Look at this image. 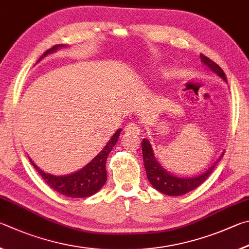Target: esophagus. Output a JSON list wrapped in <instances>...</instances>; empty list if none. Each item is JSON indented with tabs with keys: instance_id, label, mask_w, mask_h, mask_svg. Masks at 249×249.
Instances as JSON below:
<instances>
[{
	"instance_id": "obj_1",
	"label": "esophagus",
	"mask_w": 249,
	"mask_h": 249,
	"mask_svg": "<svg viewBox=\"0 0 249 249\" xmlns=\"http://www.w3.org/2000/svg\"><path fill=\"white\" fill-rule=\"evenodd\" d=\"M124 132L127 134H139V133H140V128H139L138 124L131 122V124L125 125Z\"/></svg>"
}]
</instances>
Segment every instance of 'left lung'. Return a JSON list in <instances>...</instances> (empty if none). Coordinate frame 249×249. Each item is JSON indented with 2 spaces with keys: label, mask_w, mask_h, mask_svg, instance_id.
Instances as JSON below:
<instances>
[{
  "label": "left lung",
  "mask_w": 249,
  "mask_h": 249,
  "mask_svg": "<svg viewBox=\"0 0 249 249\" xmlns=\"http://www.w3.org/2000/svg\"><path fill=\"white\" fill-rule=\"evenodd\" d=\"M200 59H201L202 62L206 64L208 68H210V70H212L213 72L216 73L217 75L223 78L226 82L225 74L223 72V70H222L219 65L203 54H200ZM142 153L143 163H144L147 179L150 180L152 186H153L155 189H158L160 193L167 196H181L197 188V187L201 185L202 182L210 176V174L212 173L213 169H214L216 163L220 162L222 156L224 155L222 154L221 158L215 162V164H213L210 168L207 169V171L201 174V175L196 177L182 178L172 175L171 173L165 171V169L160 166L155 159L154 152L150 144V141H147L146 139H143L142 141Z\"/></svg>",
  "instance_id": "left-lung-1"
}]
</instances>
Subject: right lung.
Wrapping results in <instances>:
<instances>
[{
  "label": "right lung",
  "instance_id": "obj_1",
  "mask_svg": "<svg viewBox=\"0 0 249 249\" xmlns=\"http://www.w3.org/2000/svg\"><path fill=\"white\" fill-rule=\"evenodd\" d=\"M61 47L63 46L56 45L50 48L49 50H47L45 53L39 58L37 62H39L43 56L51 53V52H54ZM120 132L121 129L117 130L112 138L108 141L106 146L99 152V154L96 155L86 166H84L82 169H80V171H77L75 173L70 174V175H50V174H47L45 172H42L41 169H39V167H37V165H35L32 160L29 159V160L33 166L36 168V171L40 174L42 179L47 182V185L50 186L52 189L56 191V193L67 196V197L70 198L89 197V196H93L94 194L97 193L107 180L106 160L109 153H110V151L112 150V147L115 146L117 143Z\"/></svg>",
  "mask_w": 249,
  "mask_h": 249
}]
</instances>
